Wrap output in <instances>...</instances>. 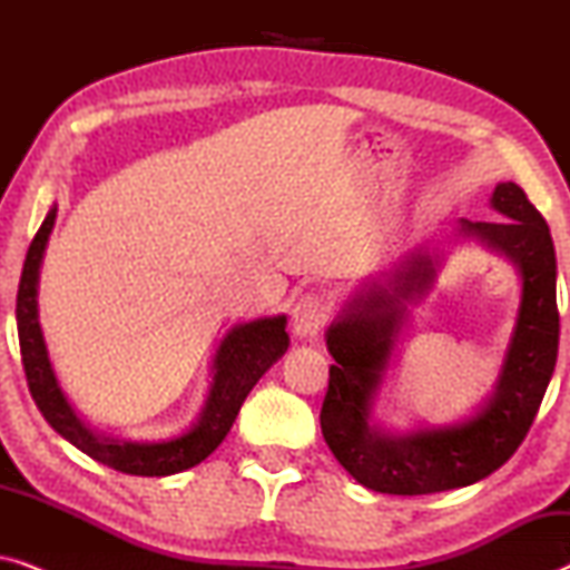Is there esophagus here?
<instances>
[{"mask_svg":"<svg viewBox=\"0 0 570 570\" xmlns=\"http://www.w3.org/2000/svg\"><path fill=\"white\" fill-rule=\"evenodd\" d=\"M326 322V303L318 298L316 293H306L301 295L298 303L293 306V332L298 337H316L322 332V326Z\"/></svg>","mask_w":570,"mask_h":570,"instance_id":"34e87169","label":"esophagus"}]
</instances>
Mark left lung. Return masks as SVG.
I'll return each mask as SVG.
<instances>
[{"instance_id": "8db88e82", "label": "left lung", "mask_w": 570, "mask_h": 570, "mask_svg": "<svg viewBox=\"0 0 570 570\" xmlns=\"http://www.w3.org/2000/svg\"><path fill=\"white\" fill-rule=\"evenodd\" d=\"M490 205L501 220H459V236L478 238L513 262L521 303L495 392L472 417L392 435L371 425V410L407 318V303L431 291L441 256L417 252L386 283L363 285L326 330L334 357L322 404L326 446L353 478L376 493L428 495L472 485L509 462L540 410L558 361L556 248L537 207L513 181L498 184Z\"/></svg>"}]
</instances>
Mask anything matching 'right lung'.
I'll list each match as a JSON object with an SVG mask.
<instances>
[{
  "label": "right lung",
  "mask_w": 570,
  "mask_h": 570,
  "mask_svg": "<svg viewBox=\"0 0 570 570\" xmlns=\"http://www.w3.org/2000/svg\"><path fill=\"white\" fill-rule=\"evenodd\" d=\"M53 220H57V205L49 209L33 244L28 248L18 287V308H14L22 368H26L28 389L46 423L61 439L80 449L82 454L111 466L116 472L137 474V478H166V474L184 472L189 466L205 462L228 435L230 425L236 423L240 404H244L256 381L269 371L272 363H277L285 355L287 345H291V337L285 332L287 318L283 314L256 318V322L233 326L225 334L215 353V376L213 384H209L207 402L199 412L197 423L186 433L153 443L106 439L77 415L65 392H61L57 373L51 368L41 324H38V272H41Z\"/></svg>",
  "instance_id": "add662e5"
}]
</instances>
